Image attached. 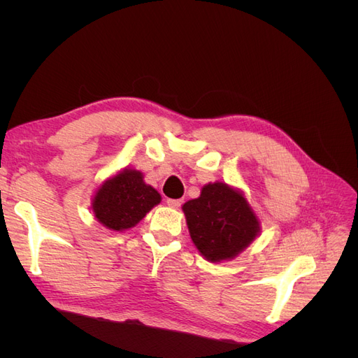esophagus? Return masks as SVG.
I'll list each match as a JSON object with an SVG mask.
<instances>
[{
    "label": "esophagus",
    "mask_w": 358,
    "mask_h": 358,
    "mask_svg": "<svg viewBox=\"0 0 358 358\" xmlns=\"http://www.w3.org/2000/svg\"><path fill=\"white\" fill-rule=\"evenodd\" d=\"M182 203H183V200H180V199L179 200H175V199H169L167 200V204L170 206V208H176V209L180 208Z\"/></svg>",
    "instance_id": "1"
}]
</instances>
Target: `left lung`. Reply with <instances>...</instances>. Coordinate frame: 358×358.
Listing matches in <instances>:
<instances>
[{
	"instance_id": "obj_1",
	"label": "left lung",
	"mask_w": 358,
	"mask_h": 358,
	"mask_svg": "<svg viewBox=\"0 0 358 358\" xmlns=\"http://www.w3.org/2000/svg\"><path fill=\"white\" fill-rule=\"evenodd\" d=\"M182 209L194 245L212 263L236 257L259 231L245 197L222 182L203 187L200 197L187 201Z\"/></svg>"
}]
</instances>
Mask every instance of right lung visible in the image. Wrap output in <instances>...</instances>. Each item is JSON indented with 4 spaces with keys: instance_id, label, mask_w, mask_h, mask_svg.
<instances>
[{
    "instance_id": "obj_1",
    "label": "right lung",
    "mask_w": 358,
    "mask_h": 358,
    "mask_svg": "<svg viewBox=\"0 0 358 358\" xmlns=\"http://www.w3.org/2000/svg\"><path fill=\"white\" fill-rule=\"evenodd\" d=\"M159 201L158 191L146 185L142 173L125 169L96 191L92 209L95 218L107 229L122 231L143 220Z\"/></svg>"
}]
</instances>
